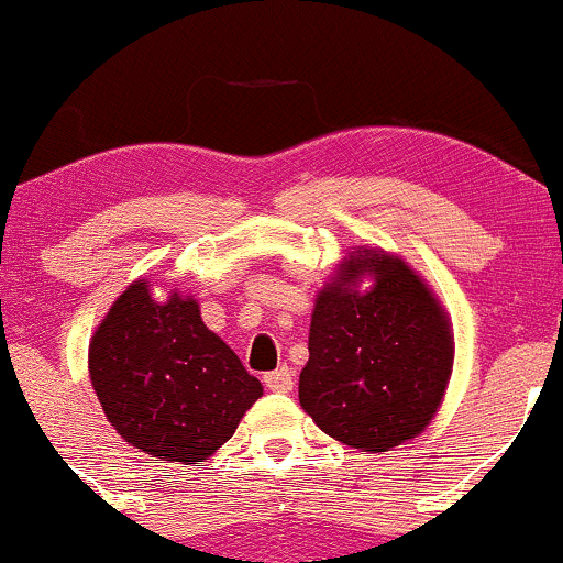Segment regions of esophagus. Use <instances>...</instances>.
Returning a JSON list of instances; mask_svg holds the SVG:
<instances>
[{
	"label": "esophagus",
	"instance_id": "obj_1",
	"mask_svg": "<svg viewBox=\"0 0 563 563\" xmlns=\"http://www.w3.org/2000/svg\"><path fill=\"white\" fill-rule=\"evenodd\" d=\"M264 384H267L269 391H283V394H286V391L294 389V371H290L288 365L277 367V371L267 373V376H264Z\"/></svg>",
	"mask_w": 563,
	"mask_h": 563
}]
</instances>
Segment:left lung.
<instances>
[{
	"label": "left lung",
	"instance_id": "obj_1",
	"mask_svg": "<svg viewBox=\"0 0 563 563\" xmlns=\"http://www.w3.org/2000/svg\"><path fill=\"white\" fill-rule=\"evenodd\" d=\"M363 274L374 277L371 291L356 290ZM452 357L450 318L434 290L399 256L360 245L314 299L299 402L328 437L386 452L437 416Z\"/></svg>",
	"mask_w": 563,
	"mask_h": 563
}]
</instances>
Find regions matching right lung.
Returning a JSON list of instances; mask_svg holds the SVG:
<instances>
[{"label":"right lung","instance_id":"obj_1","mask_svg":"<svg viewBox=\"0 0 563 563\" xmlns=\"http://www.w3.org/2000/svg\"><path fill=\"white\" fill-rule=\"evenodd\" d=\"M89 380L132 448L169 463L206 461L262 397L260 378L200 320L192 296L156 301L134 280L89 341Z\"/></svg>","mask_w":563,"mask_h":563}]
</instances>
